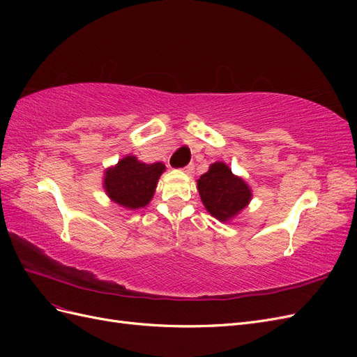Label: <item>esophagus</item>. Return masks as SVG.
Instances as JSON below:
<instances>
[{"mask_svg":"<svg viewBox=\"0 0 357 357\" xmlns=\"http://www.w3.org/2000/svg\"><path fill=\"white\" fill-rule=\"evenodd\" d=\"M183 171H185V172H186V174H192V172H193V165L190 164V165L185 167V168H183Z\"/></svg>","mask_w":357,"mask_h":357,"instance_id":"1","label":"esophagus"}]
</instances>
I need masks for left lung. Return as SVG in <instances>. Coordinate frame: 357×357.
I'll return each mask as SVG.
<instances>
[{
  "label": "left lung",
  "mask_w": 357,
  "mask_h": 357,
  "mask_svg": "<svg viewBox=\"0 0 357 357\" xmlns=\"http://www.w3.org/2000/svg\"><path fill=\"white\" fill-rule=\"evenodd\" d=\"M197 183L205 210L223 223L235 219L253 198L250 186L225 162H214Z\"/></svg>",
  "instance_id": "left-lung-1"
}]
</instances>
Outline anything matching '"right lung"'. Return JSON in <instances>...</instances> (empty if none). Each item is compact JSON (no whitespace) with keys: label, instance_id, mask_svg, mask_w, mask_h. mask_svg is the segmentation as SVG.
Masks as SVG:
<instances>
[{"label":"right lung","instance_id":"right-lung-1","mask_svg":"<svg viewBox=\"0 0 357 357\" xmlns=\"http://www.w3.org/2000/svg\"><path fill=\"white\" fill-rule=\"evenodd\" d=\"M165 171L162 162L146 164L134 155H126L104 171L105 195L126 210L144 208L152 201L159 177Z\"/></svg>","mask_w":357,"mask_h":357}]
</instances>
